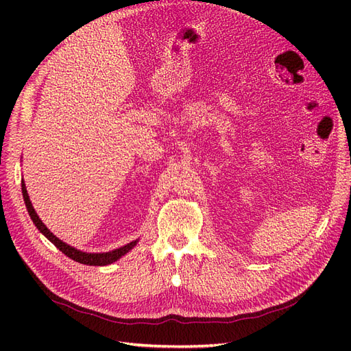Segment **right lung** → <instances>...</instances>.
Masks as SVG:
<instances>
[{
    "label": "right lung",
    "instance_id": "obj_1",
    "mask_svg": "<svg viewBox=\"0 0 351 351\" xmlns=\"http://www.w3.org/2000/svg\"><path fill=\"white\" fill-rule=\"evenodd\" d=\"M22 193H23V199H25V204H26V208H27V212L29 215L32 218V221H34V224L36 226V228L44 234L51 243H54L56 246L66 254V256H69L70 259L76 261L79 263H83V265H89V267H105V265H110L112 262H115L117 259H120L121 256H124V254L132 250L137 240L125 244V246L120 247V249H115L112 252H107V253H84V252H80L77 249H74L71 246H69V244H66L64 241H61L60 239H57L52 232L44 226V222H42L38 217V214L35 212L34 206H32L30 204V199H29V195H27V190H26V186L25 183H22Z\"/></svg>",
    "mask_w": 351,
    "mask_h": 351
}]
</instances>
